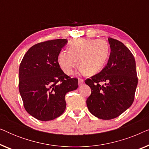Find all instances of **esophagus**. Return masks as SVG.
I'll list each match as a JSON object with an SVG mask.
<instances>
[{
	"mask_svg": "<svg viewBox=\"0 0 149 149\" xmlns=\"http://www.w3.org/2000/svg\"><path fill=\"white\" fill-rule=\"evenodd\" d=\"M84 83V81H83V79H79V86H81Z\"/></svg>",
	"mask_w": 149,
	"mask_h": 149,
	"instance_id": "obj_1",
	"label": "esophagus"
}]
</instances>
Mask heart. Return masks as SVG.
<instances>
[{"instance_id": "obj_1", "label": "heart", "mask_w": 149, "mask_h": 149, "mask_svg": "<svg viewBox=\"0 0 149 149\" xmlns=\"http://www.w3.org/2000/svg\"><path fill=\"white\" fill-rule=\"evenodd\" d=\"M109 52V45L104 40L79 38L70 42L68 51L63 50L59 54L58 61L67 74H72L79 60L78 66L81 72L93 75L102 69Z\"/></svg>"}]
</instances>
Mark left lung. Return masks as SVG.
<instances>
[{
	"instance_id": "1",
	"label": "left lung",
	"mask_w": 149,
	"mask_h": 149,
	"mask_svg": "<svg viewBox=\"0 0 149 149\" xmlns=\"http://www.w3.org/2000/svg\"><path fill=\"white\" fill-rule=\"evenodd\" d=\"M109 42L111 52L107 64L85 81L91 89L86 101L89 112L104 120L119 117L131 107L138 85L133 54L119 40L109 37ZM101 82L105 84H100Z\"/></svg>"
}]
</instances>
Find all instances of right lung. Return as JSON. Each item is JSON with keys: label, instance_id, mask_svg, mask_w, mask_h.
<instances>
[{"label": "right lung", "instance_id": "right-lung-1", "mask_svg": "<svg viewBox=\"0 0 149 149\" xmlns=\"http://www.w3.org/2000/svg\"><path fill=\"white\" fill-rule=\"evenodd\" d=\"M66 39H55L31 47L19 68V91L26 111L40 121L60 117L66 107L65 95L78 87L58 64V56Z\"/></svg>", "mask_w": 149, "mask_h": 149}]
</instances>
